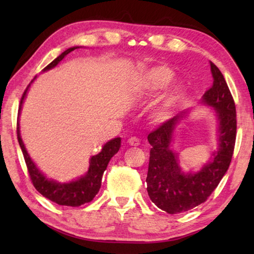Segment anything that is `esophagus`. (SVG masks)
<instances>
[{
    "instance_id": "esophagus-1",
    "label": "esophagus",
    "mask_w": 254,
    "mask_h": 254,
    "mask_svg": "<svg viewBox=\"0 0 254 254\" xmlns=\"http://www.w3.org/2000/svg\"><path fill=\"white\" fill-rule=\"evenodd\" d=\"M127 142H128V144L132 145V147H137V145L140 144L139 139H137V137H135V136L130 137V139L127 140Z\"/></svg>"
}]
</instances>
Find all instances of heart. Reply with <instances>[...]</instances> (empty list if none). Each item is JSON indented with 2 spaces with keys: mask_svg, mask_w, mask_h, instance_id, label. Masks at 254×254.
Here are the masks:
<instances>
[{
  "mask_svg": "<svg viewBox=\"0 0 254 254\" xmlns=\"http://www.w3.org/2000/svg\"><path fill=\"white\" fill-rule=\"evenodd\" d=\"M175 72L169 67L157 65L147 68L136 76L132 84V91L135 95H151L167 87L174 79ZM182 85L174 84L167 89L162 97L151 111V118L154 122L165 123L174 115L178 102L183 96Z\"/></svg>",
  "mask_w": 254,
  "mask_h": 254,
  "instance_id": "obj_1",
  "label": "heart"
}]
</instances>
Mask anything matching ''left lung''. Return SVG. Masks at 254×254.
I'll return each mask as SVG.
<instances>
[{"label": "left lung", "mask_w": 254, "mask_h": 254, "mask_svg": "<svg viewBox=\"0 0 254 254\" xmlns=\"http://www.w3.org/2000/svg\"><path fill=\"white\" fill-rule=\"evenodd\" d=\"M214 78L212 88L201 97L200 104L213 109L216 121L217 148L198 170L184 171L179 153L173 143L191 109L182 111L150 133L151 144L147 182L150 199L169 214L186 212L207 199L230 167L236 136V114L233 97L220 69L210 63Z\"/></svg>", "instance_id": "8db88e82"}]
</instances>
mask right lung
<instances>
[{
  "instance_id": "add662e5",
  "label": "right lung",
  "mask_w": 254,
  "mask_h": 254,
  "mask_svg": "<svg viewBox=\"0 0 254 254\" xmlns=\"http://www.w3.org/2000/svg\"><path fill=\"white\" fill-rule=\"evenodd\" d=\"M81 48V47L75 46L71 48H68L67 50L58 56L54 62H51L48 66H47L42 71H48L53 69L62 60L66 57V56L74 51L75 49ZM37 76L31 80V83L25 89L23 93V96L21 98L20 107H19V114H18V126H16V133H18V141L20 144V148L22 150L23 157L25 163H27L30 178L32 180L33 186L40 194L48 198L49 200L54 201V203L63 206H71V207H77L85 203H89L93 200L94 197L100 191L101 185H102V177L103 174L106 169L107 165H109L110 160L114 154H117L118 151L121 148V137H114L103 145L102 150L95 156H92L89 159V167L87 171L80 177L72 179L70 182L60 183L57 180L48 178L47 176L42 173L39 169V167L36 165L30 154L28 152L27 148L23 143L22 136H21L20 132V114L21 110H22V105L24 103L25 97H27L28 91L30 86L36 80Z\"/></svg>"
}]
</instances>
